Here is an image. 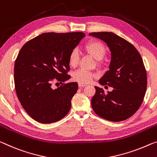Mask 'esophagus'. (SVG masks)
Returning a JSON list of instances; mask_svg holds the SVG:
<instances>
[{
	"label": "esophagus",
	"instance_id": "1",
	"mask_svg": "<svg viewBox=\"0 0 157 157\" xmlns=\"http://www.w3.org/2000/svg\"><path fill=\"white\" fill-rule=\"evenodd\" d=\"M78 86H79V87H84V86H86V84H83V83H78Z\"/></svg>",
	"mask_w": 157,
	"mask_h": 157
}]
</instances>
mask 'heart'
I'll return each instance as SVG.
<instances>
[{
  "instance_id": "b5f03b06",
  "label": "heart",
  "mask_w": 157,
  "mask_h": 157,
  "mask_svg": "<svg viewBox=\"0 0 157 157\" xmlns=\"http://www.w3.org/2000/svg\"><path fill=\"white\" fill-rule=\"evenodd\" d=\"M85 50L96 60H101L106 54V48L100 41L91 40L85 45ZM79 59V53L78 49H73L68 57V63L72 67L78 65ZM96 77V75L84 69H78L73 74L74 80L79 83H89Z\"/></svg>"
}]
</instances>
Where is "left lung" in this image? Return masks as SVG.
<instances>
[{
	"mask_svg": "<svg viewBox=\"0 0 157 157\" xmlns=\"http://www.w3.org/2000/svg\"><path fill=\"white\" fill-rule=\"evenodd\" d=\"M89 36L105 42L111 52L109 71L99 80L101 85L113 87L105 93L95 86L91 99L94 111L110 121L131 117L140 108L145 95L147 73L140 54L132 44L112 32H95Z\"/></svg>",
	"mask_w": 157,
	"mask_h": 157,
	"instance_id": "1",
	"label": "left lung"
}]
</instances>
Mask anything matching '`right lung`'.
Listing matches in <instances>:
<instances>
[{"label": "right lung", "mask_w": 157, "mask_h": 157, "mask_svg": "<svg viewBox=\"0 0 157 157\" xmlns=\"http://www.w3.org/2000/svg\"><path fill=\"white\" fill-rule=\"evenodd\" d=\"M84 36L82 32L44 33L21 47L14 63V85L19 102L34 120L50 124L68 113L78 83L62 84L55 89L52 84L71 78L67 75L69 54Z\"/></svg>", "instance_id": "right-lung-1"}]
</instances>
